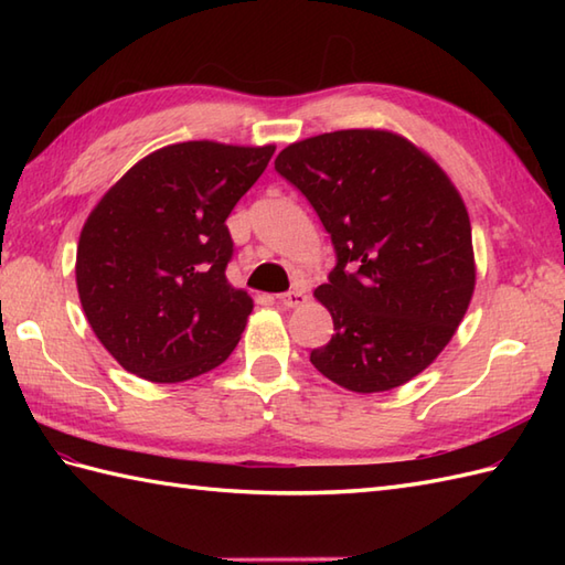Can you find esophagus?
Listing matches in <instances>:
<instances>
[{
	"label": "esophagus",
	"instance_id": "obj_1",
	"mask_svg": "<svg viewBox=\"0 0 565 565\" xmlns=\"http://www.w3.org/2000/svg\"><path fill=\"white\" fill-rule=\"evenodd\" d=\"M276 298H279V303H281L284 308H298V306H303V303L308 301L306 291H301V289L289 291V294H279Z\"/></svg>",
	"mask_w": 565,
	"mask_h": 565
}]
</instances>
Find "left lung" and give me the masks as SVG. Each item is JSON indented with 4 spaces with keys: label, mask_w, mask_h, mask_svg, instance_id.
Returning <instances> with one entry per match:
<instances>
[{
    "label": "left lung",
    "mask_w": 565,
    "mask_h": 565,
    "mask_svg": "<svg viewBox=\"0 0 565 565\" xmlns=\"http://www.w3.org/2000/svg\"><path fill=\"white\" fill-rule=\"evenodd\" d=\"M274 167L301 189L338 252L313 294L334 334L310 362L354 393L403 386L449 344L476 289L461 194L425 150L381 128L291 142Z\"/></svg>",
    "instance_id": "8db88e82"
}]
</instances>
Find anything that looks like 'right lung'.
I'll list each match as a JSON object with an SVG mask.
<instances>
[{"label":"right lung","instance_id":"add662e5","mask_svg":"<svg viewBox=\"0 0 565 565\" xmlns=\"http://www.w3.org/2000/svg\"><path fill=\"white\" fill-rule=\"evenodd\" d=\"M274 150L177 142L136 162L92 209L77 245L79 303L130 374L189 381L237 347L255 303L225 276V218Z\"/></svg>","mask_w":565,"mask_h":565}]
</instances>
